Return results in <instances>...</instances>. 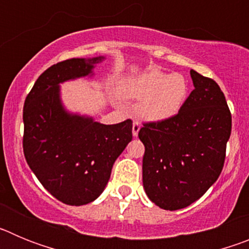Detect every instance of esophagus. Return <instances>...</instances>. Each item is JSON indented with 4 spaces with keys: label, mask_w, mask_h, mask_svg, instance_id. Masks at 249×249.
Masks as SVG:
<instances>
[{
    "label": "esophagus",
    "mask_w": 249,
    "mask_h": 249,
    "mask_svg": "<svg viewBox=\"0 0 249 249\" xmlns=\"http://www.w3.org/2000/svg\"><path fill=\"white\" fill-rule=\"evenodd\" d=\"M140 129H141V124H140V123H138V122H133V126H132V135H133V137H137Z\"/></svg>",
    "instance_id": "34e87169"
}]
</instances>
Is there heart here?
<instances>
[{
    "label": "heart",
    "instance_id": "b5f03b06",
    "mask_svg": "<svg viewBox=\"0 0 249 249\" xmlns=\"http://www.w3.org/2000/svg\"><path fill=\"white\" fill-rule=\"evenodd\" d=\"M121 93L128 100L140 101L138 114L152 123L166 122L177 116L190 94V85L181 73L151 70L123 81Z\"/></svg>",
    "mask_w": 249,
    "mask_h": 249
}]
</instances>
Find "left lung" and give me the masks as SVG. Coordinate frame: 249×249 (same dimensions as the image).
Listing matches in <instances>:
<instances>
[{"instance_id": "left-lung-1", "label": "left lung", "mask_w": 249, "mask_h": 249, "mask_svg": "<svg viewBox=\"0 0 249 249\" xmlns=\"http://www.w3.org/2000/svg\"><path fill=\"white\" fill-rule=\"evenodd\" d=\"M195 89L172 120L144 123L142 177L146 195L167 211L196 202L218 179L232 116L219 86L191 70Z\"/></svg>"}]
</instances>
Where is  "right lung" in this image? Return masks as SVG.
Instances as JSON below:
<instances>
[{
    "instance_id": "right-lung-1",
    "label": "right lung",
    "mask_w": 249,
    "mask_h": 249,
    "mask_svg": "<svg viewBox=\"0 0 249 249\" xmlns=\"http://www.w3.org/2000/svg\"><path fill=\"white\" fill-rule=\"evenodd\" d=\"M105 57L71 58L51 66L37 78L23 106V152L28 166L54 198L83 206L100 197L114 160L132 141V121L103 124L72 113L59 85L93 76Z\"/></svg>"
}]
</instances>
